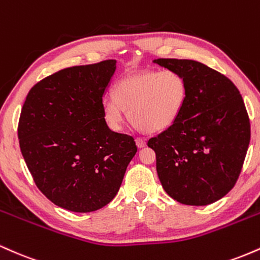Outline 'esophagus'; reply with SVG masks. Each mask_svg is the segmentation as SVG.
<instances>
[{
    "instance_id": "1",
    "label": "esophagus",
    "mask_w": 260,
    "mask_h": 260,
    "mask_svg": "<svg viewBox=\"0 0 260 260\" xmlns=\"http://www.w3.org/2000/svg\"><path fill=\"white\" fill-rule=\"evenodd\" d=\"M136 143H137V147L138 148H144L145 145H147V140H145L144 138H140V137L136 138Z\"/></svg>"
}]
</instances>
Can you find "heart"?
Instances as JSON below:
<instances>
[{
	"label": "heart",
	"instance_id": "b5f03b06",
	"mask_svg": "<svg viewBox=\"0 0 260 260\" xmlns=\"http://www.w3.org/2000/svg\"><path fill=\"white\" fill-rule=\"evenodd\" d=\"M188 86L176 71H144L116 83L113 96L103 101L107 126L115 132L123 126V110L145 132H160L177 121L186 105Z\"/></svg>",
	"mask_w": 260,
	"mask_h": 260
}]
</instances>
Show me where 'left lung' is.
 I'll return each instance as SVG.
<instances>
[{"label":"left lung","instance_id":"obj_1","mask_svg":"<svg viewBox=\"0 0 260 260\" xmlns=\"http://www.w3.org/2000/svg\"><path fill=\"white\" fill-rule=\"evenodd\" d=\"M154 63L184 77L186 105L177 121L150 138L164 189L176 202L208 205L226 196L242 170L250 140L249 117L228 77L193 59Z\"/></svg>","mask_w":260,"mask_h":260}]
</instances>
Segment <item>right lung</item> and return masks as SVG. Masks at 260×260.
I'll return each instance as SVG.
<instances>
[{"label":"right lung","mask_w":260,"mask_h":260,"mask_svg":"<svg viewBox=\"0 0 260 260\" xmlns=\"http://www.w3.org/2000/svg\"><path fill=\"white\" fill-rule=\"evenodd\" d=\"M115 59L64 68L37 83L18 123L19 147L41 193L74 213L109 204L137 153L133 137L112 132L103 96Z\"/></svg>","instance_id":"add662e5"}]
</instances>
